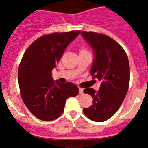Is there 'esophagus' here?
I'll return each instance as SVG.
<instances>
[{"mask_svg":"<svg viewBox=\"0 0 148 148\" xmlns=\"http://www.w3.org/2000/svg\"><path fill=\"white\" fill-rule=\"evenodd\" d=\"M83 88H79V94L80 95H82L84 94V92H83Z\"/></svg>","mask_w":148,"mask_h":148,"instance_id":"1","label":"esophagus"}]
</instances>
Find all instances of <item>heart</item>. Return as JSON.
<instances>
[{"label":"heart","mask_w":148,"mask_h":148,"mask_svg":"<svg viewBox=\"0 0 148 148\" xmlns=\"http://www.w3.org/2000/svg\"><path fill=\"white\" fill-rule=\"evenodd\" d=\"M82 52H86V51H85V50H84V49H83V50H82Z\"/></svg>","instance_id":"obj_1"}]
</instances>
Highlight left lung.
Segmentation results:
<instances>
[{
  "label": "left lung",
  "instance_id": "left-lung-1",
  "mask_svg": "<svg viewBox=\"0 0 148 148\" xmlns=\"http://www.w3.org/2000/svg\"><path fill=\"white\" fill-rule=\"evenodd\" d=\"M81 35L94 52L91 75L101 82L98 91L84 90L94 101L83 111L89 119L103 122L114 115L126 96L130 82L128 59L122 47L107 35L85 31Z\"/></svg>",
  "mask_w": 148,
  "mask_h": 148
}]
</instances>
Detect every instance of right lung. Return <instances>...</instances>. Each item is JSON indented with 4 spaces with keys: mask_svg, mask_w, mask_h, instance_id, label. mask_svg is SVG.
I'll use <instances>...</instances> for the list:
<instances>
[{
    "mask_svg": "<svg viewBox=\"0 0 148 148\" xmlns=\"http://www.w3.org/2000/svg\"><path fill=\"white\" fill-rule=\"evenodd\" d=\"M80 31L54 32L34 41L25 52L18 69L22 99L37 119L49 121L63 113L66 99L79 94L74 84H62L52 79L57 66L68 45Z\"/></svg>",
    "mask_w": 148,
    "mask_h": 148,
    "instance_id": "add662e5",
    "label": "right lung"
}]
</instances>
